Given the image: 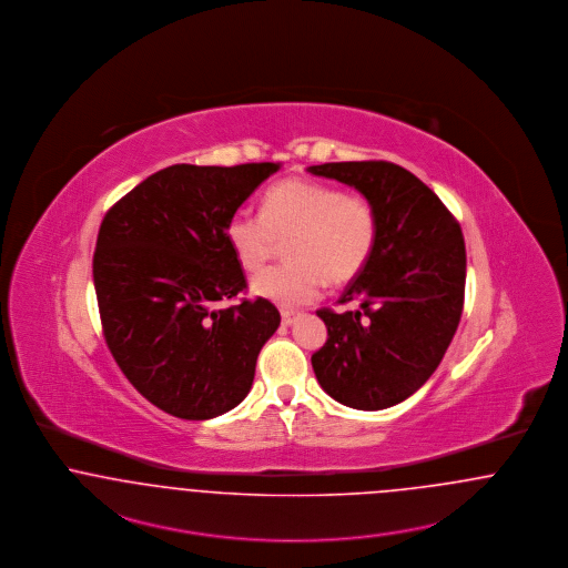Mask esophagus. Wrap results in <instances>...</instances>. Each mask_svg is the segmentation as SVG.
Returning a JSON list of instances; mask_svg holds the SVG:
<instances>
[{"instance_id": "esophagus-1", "label": "esophagus", "mask_w": 568, "mask_h": 568, "mask_svg": "<svg viewBox=\"0 0 568 568\" xmlns=\"http://www.w3.org/2000/svg\"><path fill=\"white\" fill-rule=\"evenodd\" d=\"M296 318H298V314H296V312H291V310H282V324H284V326H291V324H295Z\"/></svg>"}]
</instances>
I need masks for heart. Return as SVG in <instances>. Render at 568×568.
Returning <instances> with one entry per match:
<instances>
[{
    "label": "heart",
    "mask_w": 568,
    "mask_h": 568,
    "mask_svg": "<svg viewBox=\"0 0 568 568\" xmlns=\"http://www.w3.org/2000/svg\"><path fill=\"white\" fill-rule=\"evenodd\" d=\"M224 233L247 272H258L280 242L291 240V263L258 273L252 291L282 307H296L321 296L326 280L346 284L367 267L377 242V214L361 195L288 178L265 193L261 212H233Z\"/></svg>",
    "instance_id": "obj_1"
}]
</instances>
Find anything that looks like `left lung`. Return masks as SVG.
<instances>
[{"label": "left lung", "instance_id": "obj_1", "mask_svg": "<svg viewBox=\"0 0 568 568\" xmlns=\"http://www.w3.org/2000/svg\"><path fill=\"white\" fill-rule=\"evenodd\" d=\"M354 186L377 214L369 263L339 303L318 310L328 339L312 356L322 390L342 405L377 412L414 395L435 373L458 328L467 252L460 224L419 178L388 161L312 165Z\"/></svg>", "mask_w": 568, "mask_h": 568}]
</instances>
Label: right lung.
Wrapping results in <instances>:
<instances>
[{"label":"right lung","mask_w":568,"mask_h":568,"mask_svg":"<svg viewBox=\"0 0 568 568\" xmlns=\"http://www.w3.org/2000/svg\"><path fill=\"white\" fill-rule=\"evenodd\" d=\"M277 163L172 165L116 201L93 254L103 337L133 388L182 419L237 407L280 326L267 298H244L224 226Z\"/></svg>","instance_id":"1"}]
</instances>
